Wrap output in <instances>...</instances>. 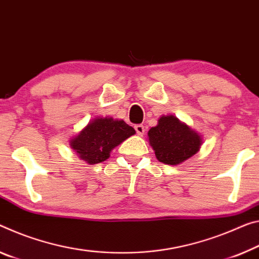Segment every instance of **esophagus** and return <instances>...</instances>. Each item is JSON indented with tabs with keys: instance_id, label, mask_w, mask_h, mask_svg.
Returning a JSON list of instances; mask_svg holds the SVG:
<instances>
[{
	"instance_id": "esophagus-1",
	"label": "esophagus",
	"mask_w": 259,
	"mask_h": 259,
	"mask_svg": "<svg viewBox=\"0 0 259 259\" xmlns=\"http://www.w3.org/2000/svg\"><path fill=\"white\" fill-rule=\"evenodd\" d=\"M135 130H136V133L138 136H143L145 133V129H144V125L143 124H136L135 125Z\"/></svg>"
}]
</instances>
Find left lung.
<instances>
[{"label": "left lung", "mask_w": 259, "mask_h": 259, "mask_svg": "<svg viewBox=\"0 0 259 259\" xmlns=\"http://www.w3.org/2000/svg\"><path fill=\"white\" fill-rule=\"evenodd\" d=\"M147 136L155 157L166 165H180L196 154L202 145L199 134L173 115L160 117Z\"/></svg>", "instance_id": "obj_1"}]
</instances>
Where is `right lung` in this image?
<instances>
[{"label": "right lung", "instance_id": "add662e5", "mask_svg": "<svg viewBox=\"0 0 259 259\" xmlns=\"http://www.w3.org/2000/svg\"><path fill=\"white\" fill-rule=\"evenodd\" d=\"M136 131L123 120L97 117L70 141V146L81 160L90 165L107 160L110 151Z\"/></svg>", "mask_w": 259, "mask_h": 259}]
</instances>
